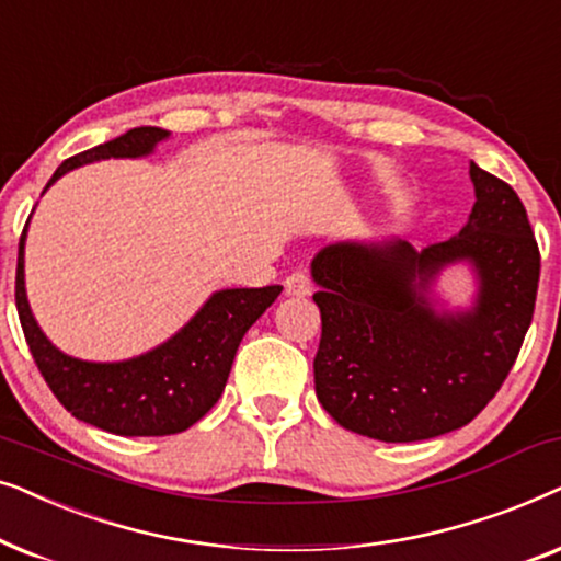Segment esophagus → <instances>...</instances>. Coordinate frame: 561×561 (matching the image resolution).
I'll return each mask as SVG.
<instances>
[{
  "label": "esophagus",
  "instance_id": "obj_1",
  "mask_svg": "<svg viewBox=\"0 0 561 561\" xmlns=\"http://www.w3.org/2000/svg\"><path fill=\"white\" fill-rule=\"evenodd\" d=\"M283 286H286L288 296H309L311 294V278L306 271H294Z\"/></svg>",
  "mask_w": 561,
  "mask_h": 561
}]
</instances>
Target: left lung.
Masks as SVG:
<instances>
[{"label":"left lung","mask_w":561,"mask_h":561,"mask_svg":"<svg viewBox=\"0 0 561 561\" xmlns=\"http://www.w3.org/2000/svg\"><path fill=\"white\" fill-rule=\"evenodd\" d=\"M478 202L457 237L329 244L313 257L321 340L313 382L347 432L421 442L470 424L508 378L534 317L541 255L508 183L470 163ZM470 259L481 275L470 314H434L420 290L442 264Z\"/></svg>","instance_id":"8db88e82"}]
</instances>
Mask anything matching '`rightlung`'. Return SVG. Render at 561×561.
I'll use <instances>...</instances> for the list:
<instances>
[{
	"instance_id": "right-lung-1",
	"label": "right lung",
	"mask_w": 561,
	"mask_h": 561,
	"mask_svg": "<svg viewBox=\"0 0 561 561\" xmlns=\"http://www.w3.org/2000/svg\"><path fill=\"white\" fill-rule=\"evenodd\" d=\"M168 137L160 127H135L114 140L64 160L48 186L83 163L140 158ZM45 186V188H48ZM25 229L20 237L14 304L27 347L53 396L79 421L119 436H168L186 432L211 411L227 386L242 336L280 296L283 286L229 288L214 294L173 340L127 363H83L45 340L25 296Z\"/></svg>"
}]
</instances>
